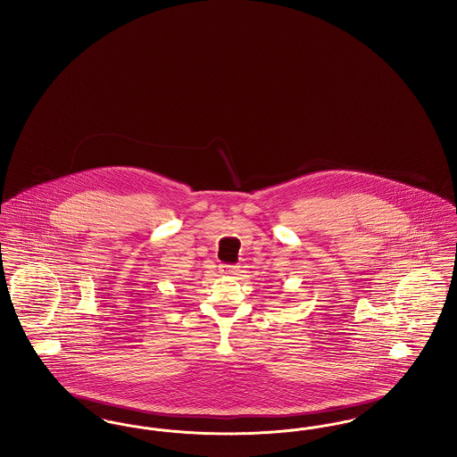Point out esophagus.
Returning a JSON list of instances; mask_svg holds the SVG:
<instances>
[{
	"instance_id": "obj_1",
	"label": "esophagus",
	"mask_w": 457,
	"mask_h": 457,
	"mask_svg": "<svg viewBox=\"0 0 457 457\" xmlns=\"http://www.w3.org/2000/svg\"><path fill=\"white\" fill-rule=\"evenodd\" d=\"M220 274L224 276H238L239 265H220Z\"/></svg>"
}]
</instances>
